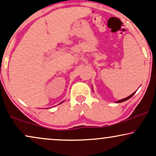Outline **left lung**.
<instances>
[{"instance_id":"left-lung-1","label":"left lung","mask_w":156,"mask_h":156,"mask_svg":"<svg viewBox=\"0 0 156 156\" xmlns=\"http://www.w3.org/2000/svg\"><path fill=\"white\" fill-rule=\"evenodd\" d=\"M135 92H136V91H135ZM135 92H134L133 94H131V95H130V96H128V97H127V98H123V99L119 100V101H117V103H121V102H123V101H127V100H128V99H129V98H130L132 97V96H133L134 95V94H135Z\"/></svg>"}]
</instances>
